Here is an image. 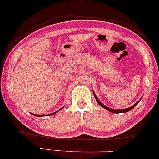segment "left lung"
<instances>
[{"label":"left lung","instance_id":"left-lung-1","mask_svg":"<svg viewBox=\"0 0 159 159\" xmlns=\"http://www.w3.org/2000/svg\"><path fill=\"white\" fill-rule=\"evenodd\" d=\"M93 94H94V98H95L96 101H97V102L98 103V104L100 105V106H101V107H102L103 108L106 109L107 110H108V111L111 112V113H126V112H128V111H130V110H132V109H133L134 107L135 106H137V104H138V103L140 102V100H141V98H140V100H139L138 101H137V102L136 103H135V104H134L133 106L130 107H128V108H126V109H122V110H114V109H110V108H109V107H106V106H105L104 104H103V103H101V101H99V99L98 98H97V96H96V94H95V93H94V92H93Z\"/></svg>","mask_w":159,"mask_h":159}]
</instances>
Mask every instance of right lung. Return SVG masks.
Wrapping results in <instances>:
<instances>
[{"label":"right lung","mask_w":159,"mask_h":159,"mask_svg":"<svg viewBox=\"0 0 159 159\" xmlns=\"http://www.w3.org/2000/svg\"><path fill=\"white\" fill-rule=\"evenodd\" d=\"M61 109H62V108H61ZM58 113V111L55 112V113H51V114H48L47 116H52V115H53V114H55V113ZM32 115L35 116H43V115H36V114H33V113H32Z\"/></svg>","instance_id":"add662e5"}]
</instances>
